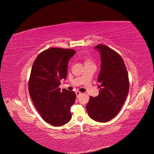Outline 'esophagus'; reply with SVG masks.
Masks as SVG:
<instances>
[{"label": "esophagus", "mask_w": 154, "mask_h": 154, "mask_svg": "<svg viewBox=\"0 0 154 154\" xmlns=\"http://www.w3.org/2000/svg\"><path fill=\"white\" fill-rule=\"evenodd\" d=\"M81 94H82V93L80 92H78V91H76V97H79V96H80L81 95Z\"/></svg>", "instance_id": "34e87169"}]
</instances>
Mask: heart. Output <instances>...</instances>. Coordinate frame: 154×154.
I'll list each match as a JSON object with an SVG mask.
<instances>
[{"label": "heart", "mask_w": 154, "mask_h": 154, "mask_svg": "<svg viewBox=\"0 0 154 154\" xmlns=\"http://www.w3.org/2000/svg\"><path fill=\"white\" fill-rule=\"evenodd\" d=\"M88 63H92V62L89 59H85V64H88Z\"/></svg>", "instance_id": "b5f03b06"}]
</instances>
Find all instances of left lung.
<instances>
[{
    "instance_id": "8db88e82",
    "label": "left lung",
    "mask_w": 154,
    "mask_h": 154,
    "mask_svg": "<svg viewBox=\"0 0 154 154\" xmlns=\"http://www.w3.org/2000/svg\"><path fill=\"white\" fill-rule=\"evenodd\" d=\"M100 53L101 70L97 78L99 95L90 97L86 105L89 117L105 123L118 115L129 91L128 72L119 54L103 44L94 47Z\"/></svg>"
}]
</instances>
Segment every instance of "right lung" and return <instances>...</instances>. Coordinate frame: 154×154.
Listing matches in <instances>:
<instances>
[{
    "label": "right lung",
    "instance_id": "obj_1",
    "mask_svg": "<svg viewBox=\"0 0 154 154\" xmlns=\"http://www.w3.org/2000/svg\"><path fill=\"white\" fill-rule=\"evenodd\" d=\"M76 51L51 48L38 55L32 64L29 80V92L37 111L45 122L54 127L67 123L71 119L70 109L76 93L60 91L61 81L66 80L69 60Z\"/></svg>",
    "mask_w": 154,
    "mask_h": 154
}]
</instances>
